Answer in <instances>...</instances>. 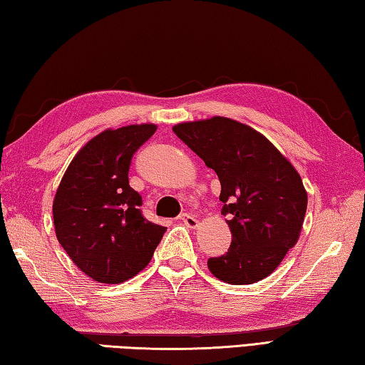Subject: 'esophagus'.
<instances>
[{
  "mask_svg": "<svg viewBox=\"0 0 365 365\" xmlns=\"http://www.w3.org/2000/svg\"><path fill=\"white\" fill-rule=\"evenodd\" d=\"M180 221H181L184 225H187L189 229H195V227L198 225L197 217L192 216V215H182V216H180Z\"/></svg>",
  "mask_w": 365,
  "mask_h": 365,
  "instance_id": "obj_1",
  "label": "esophagus"
}]
</instances>
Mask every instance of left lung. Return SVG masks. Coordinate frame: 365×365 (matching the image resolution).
<instances>
[{"instance_id":"1","label":"left lung","mask_w":365,"mask_h":365,"mask_svg":"<svg viewBox=\"0 0 365 365\" xmlns=\"http://www.w3.org/2000/svg\"><path fill=\"white\" fill-rule=\"evenodd\" d=\"M173 132L221 181L232 243L208 260L210 272L229 284L267 278L304 225L308 195L297 170L262 133L229 118L181 122Z\"/></svg>"}]
</instances>
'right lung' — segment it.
<instances>
[{
    "instance_id": "right-lung-1",
    "label": "right lung",
    "mask_w": 365,
    "mask_h": 365,
    "mask_svg": "<svg viewBox=\"0 0 365 365\" xmlns=\"http://www.w3.org/2000/svg\"><path fill=\"white\" fill-rule=\"evenodd\" d=\"M155 123L108 128L79 149L53 197L55 235L74 265L103 284H119L146 267L165 227L144 219L128 185L132 157Z\"/></svg>"
}]
</instances>
